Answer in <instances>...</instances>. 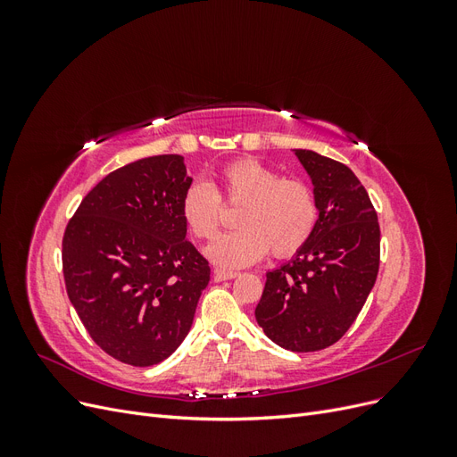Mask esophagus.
Listing matches in <instances>:
<instances>
[{"instance_id":"esophagus-1","label":"esophagus","mask_w":457,"mask_h":457,"mask_svg":"<svg viewBox=\"0 0 457 457\" xmlns=\"http://www.w3.org/2000/svg\"><path fill=\"white\" fill-rule=\"evenodd\" d=\"M213 274H215V280H232V278H237V276H238V272L223 270V269H215Z\"/></svg>"}]
</instances>
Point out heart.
I'll list each match as a JSON object with an SVG mask.
<instances>
[{
  "label": "heart",
  "instance_id": "b5f03b06",
  "mask_svg": "<svg viewBox=\"0 0 457 457\" xmlns=\"http://www.w3.org/2000/svg\"><path fill=\"white\" fill-rule=\"evenodd\" d=\"M219 198L225 204H242L234 215L237 230L220 234L205 255L223 269H242L272 252L289 257L312 237L318 223V202L312 188L284 179L278 171L255 158L230 162L219 173V187L195 181L183 195L181 215L192 237L210 240L220 225Z\"/></svg>",
  "mask_w": 457,
  "mask_h": 457
}]
</instances>
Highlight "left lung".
<instances>
[{
    "label": "left lung",
    "mask_w": 457,
    "mask_h": 457,
    "mask_svg": "<svg viewBox=\"0 0 457 457\" xmlns=\"http://www.w3.org/2000/svg\"><path fill=\"white\" fill-rule=\"evenodd\" d=\"M318 202L312 237L267 272L255 320L294 353L320 351L356 320L379 270V223L358 177L336 160L295 148Z\"/></svg>",
    "instance_id": "left-lung-1"
}]
</instances>
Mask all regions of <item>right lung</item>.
I'll return each instance as SVG.
<instances>
[{
    "instance_id": "add662e5",
    "label": "right lung",
    "mask_w": 457,
    "mask_h": 457,
    "mask_svg": "<svg viewBox=\"0 0 457 457\" xmlns=\"http://www.w3.org/2000/svg\"><path fill=\"white\" fill-rule=\"evenodd\" d=\"M185 158L162 154L108 173L62 238L68 299L93 341L120 362L154 366L195 320L210 265L187 240Z\"/></svg>"
}]
</instances>
